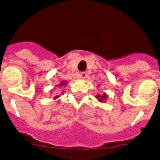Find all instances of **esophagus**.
<instances>
[{"label":"esophagus","instance_id":"obj_1","mask_svg":"<svg viewBox=\"0 0 160 160\" xmlns=\"http://www.w3.org/2000/svg\"><path fill=\"white\" fill-rule=\"evenodd\" d=\"M87 77H88V74L86 72H81L80 74V79H85Z\"/></svg>","mask_w":160,"mask_h":160}]
</instances>
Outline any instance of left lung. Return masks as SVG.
Instances as JSON below:
<instances>
[{
  "instance_id": "8db88e82",
  "label": "left lung",
  "mask_w": 160,
  "mask_h": 160,
  "mask_svg": "<svg viewBox=\"0 0 160 160\" xmlns=\"http://www.w3.org/2000/svg\"><path fill=\"white\" fill-rule=\"evenodd\" d=\"M97 98H98V99L99 101H101V102H102V100H103V99H105L106 98H107V95H106V94H103V95H97Z\"/></svg>"
}]
</instances>
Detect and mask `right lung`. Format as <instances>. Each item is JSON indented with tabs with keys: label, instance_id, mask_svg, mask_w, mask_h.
I'll use <instances>...</instances> for the list:
<instances>
[{
	"label": "right lung",
	"instance_id": "right-lung-1",
	"mask_svg": "<svg viewBox=\"0 0 160 160\" xmlns=\"http://www.w3.org/2000/svg\"><path fill=\"white\" fill-rule=\"evenodd\" d=\"M65 84V81H63V82H62V83H60V86H61V87H62V86H64V85ZM58 95H57V96H55L54 98H58Z\"/></svg>",
	"mask_w": 160,
	"mask_h": 160
}]
</instances>
